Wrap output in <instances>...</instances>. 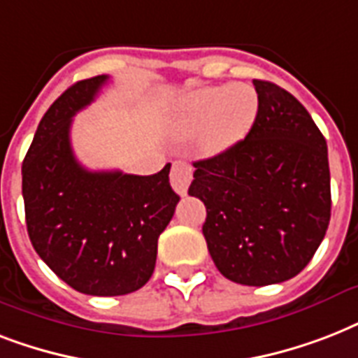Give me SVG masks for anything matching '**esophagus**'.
<instances>
[{
	"instance_id": "obj_1",
	"label": "esophagus",
	"mask_w": 358,
	"mask_h": 358,
	"mask_svg": "<svg viewBox=\"0 0 358 358\" xmlns=\"http://www.w3.org/2000/svg\"><path fill=\"white\" fill-rule=\"evenodd\" d=\"M193 178V169L187 162H174L171 169V185L178 195H187V187Z\"/></svg>"
}]
</instances>
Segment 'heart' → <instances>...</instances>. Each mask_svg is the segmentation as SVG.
I'll use <instances>...</instances> for the list:
<instances>
[{
    "label": "heart",
    "mask_w": 358,
    "mask_h": 358,
    "mask_svg": "<svg viewBox=\"0 0 358 358\" xmlns=\"http://www.w3.org/2000/svg\"><path fill=\"white\" fill-rule=\"evenodd\" d=\"M258 108V92L249 83L199 87L174 109L173 131L178 137L199 134L202 150L221 152L249 134Z\"/></svg>",
    "instance_id": "1"
}]
</instances>
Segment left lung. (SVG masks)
Listing matches in <instances>:
<instances>
[{
	"instance_id": "1",
	"label": "left lung",
	"mask_w": 358,
	"mask_h": 358,
	"mask_svg": "<svg viewBox=\"0 0 358 358\" xmlns=\"http://www.w3.org/2000/svg\"><path fill=\"white\" fill-rule=\"evenodd\" d=\"M260 108L245 139L195 162L191 196L206 206L202 234L221 275L245 286L295 277L331 219L327 143L303 103L255 80Z\"/></svg>"
}]
</instances>
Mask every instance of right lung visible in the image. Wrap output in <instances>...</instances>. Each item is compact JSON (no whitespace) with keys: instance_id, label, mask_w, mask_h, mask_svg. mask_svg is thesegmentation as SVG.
<instances>
[{"instance_id":"1","label":"right lung","mask_w":358,"mask_h":358,"mask_svg":"<svg viewBox=\"0 0 358 358\" xmlns=\"http://www.w3.org/2000/svg\"><path fill=\"white\" fill-rule=\"evenodd\" d=\"M108 76L78 81L52 103L22 165L25 223L36 255L87 295L115 297L143 288L154 273L157 238L180 196L157 174L89 171L74 156L70 126Z\"/></svg>"}]
</instances>
